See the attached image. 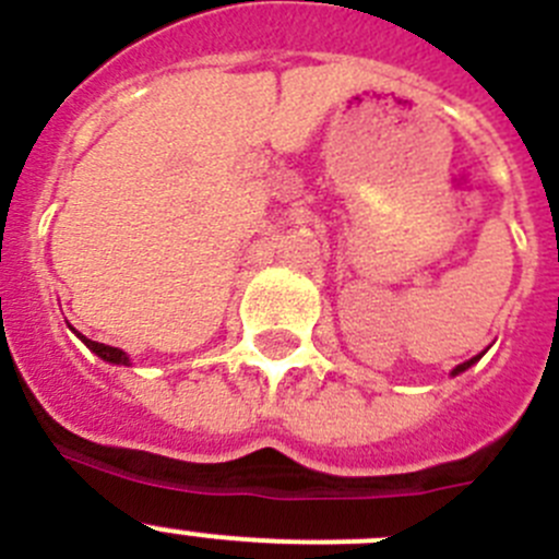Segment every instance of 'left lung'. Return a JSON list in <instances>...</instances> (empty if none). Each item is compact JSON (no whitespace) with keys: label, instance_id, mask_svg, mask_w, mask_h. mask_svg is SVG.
<instances>
[{"label":"left lung","instance_id":"1","mask_svg":"<svg viewBox=\"0 0 559 559\" xmlns=\"http://www.w3.org/2000/svg\"><path fill=\"white\" fill-rule=\"evenodd\" d=\"M480 357H484V352H480L478 357H473V360H467V362H462V366H456V368H453V377H456V373H462V371H467V368L473 366V362H478Z\"/></svg>","mask_w":559,"mask_h":559}]
</instances>
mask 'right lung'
<instances>
[{
	"mask_svg": "<svg viewBox=\"0 0 559 559\" xmlns=\"http://www.w3.org/2000/svg\"><path fill=\"white\" fill-rule=\"evenodd\" d=\"M79 335L81 341H84L86 346H90L92 352H95L97 357H103V360L106 362H117V366H130V360H128V355H124L122 349H117V346H108V344H97V341H92V338H86V335H81V333H75Z\"/></svg>",
	"mask_w": 559,
	"mask_h": 559,
	"instance_id": "right-lung-1",
	"label": "right lung"
}]
</instances>
